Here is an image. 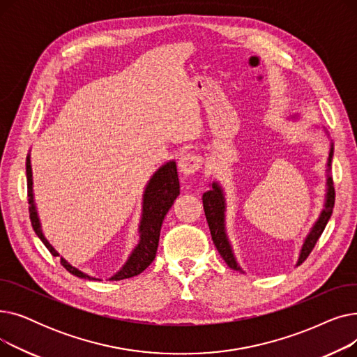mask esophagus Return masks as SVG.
<instances>
[{"mask_svg": "<svg viewBox=\"0 0 357 357\" xmlns=\"http://www.w3.org/2000/svg\"><path fill=\"white\" fill-rule=\"evenodd\" d=\"M202 165V159L194 153H185L179 158L178 166L183 175H194L197 174Z\"/></svg>", "mask_w": 357, "mask_h": 357, "instance_id": "1", "label": "esophagus"}]
</instances>
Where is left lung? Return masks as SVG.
I'll return each mask as SVG.
<instances>
[{"mask_svg": "<svg viewBox=\"0 0 357 357\" xmlns=\"http://www.w3.org/2000/svg\"><path fill=\"white\" fill-rule=\"evenodd\" d=\"M331 159H333V144L330 147V153H328V162H327L328 169L327 171H330ZM211 186L213 188L202 195V204H204V213H205V217H207V222H208V227L211 231L213 241H214L218 253L221 255L224 261L227 264V266L234 271L243 272L240 269V266L237 265L233 249L230 246V241L226 234V224H224V215H226V199H224L222 190L217 182H213ZM334 197H335V192H334V186H333V179L330 176H327V194H326L324 210L321 211L320 217H318L317 222L314 224V227L311 229L310 234L307 236V238L304 241L296 266L301 265L303 261L310 256V253L312 252V249L315 246V243L323 234L327 222L331 217V213H333Z\"/></svg>", "mask_w": 357, "mask_h": 357, "instance_id": "8db88e82", "label": "left lung"}]
</instances>
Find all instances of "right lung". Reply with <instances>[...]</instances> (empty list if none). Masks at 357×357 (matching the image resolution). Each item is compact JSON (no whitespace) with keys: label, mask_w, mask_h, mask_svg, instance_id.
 Wrapping results in <instances>:
<instances>
[{"label":"right lung","mask_w":357,"mask_h":357,"mask_svg":"<svg viewBox=\"0 0 357 357\" xmlns=\"http://www.w3.org/2000/svg\"><path fill=\"white\" fill-rule=\"evenodd\" d=\"M26 175H27V195H29V204H30L29 211H30L33 230L36 231L37 237L43 241V245L47 248V250L53 256H59V253L52 248L50 243L43 236L40 229V221H39V217H37L36 205L33 199V178H31L30 155L27 156V160H26ZM178 195H179V179L176 172V163L171 160L166 165L160 166L152 176V179L149 181L143 195V214H142V221L139 227V233H140L139 245L136 246L133 253L130 255L126 265L114 276H111L109 280H121V279L137 276L150 264H152L159 246V236H160L163 218L169 211V208L172 207V204ZM61 265L69 273L78 278L100 280L97 278H92L81 272L77 268H73L63 257H61Z\"/></svg>","instance_id":"add662e5"}]
</instances>
